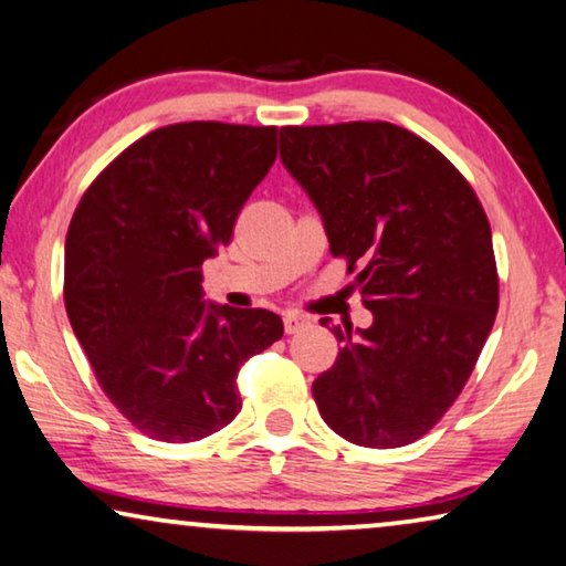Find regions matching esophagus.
Here are the masks:
<instances>
[{
    "label": "esophagus",
    "mask_w": 566,
    "mask_h": 566,
    "mask_svg": "<svg viewBox=\"0 0 566 566\" xmlns=\"http://www.w3.org/2000/svg\"><path fill=\"white\" fill-rule=\"evenodd\" d=\"M304 327H310V319L300 315V312H286L284 315V332L286 335H297Z\"/></svg>",
    "instance_id": "1"
}]
</instances>
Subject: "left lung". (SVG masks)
<instances>
[{"label": "left lung", "mask_w": 566, "mask_h": 566, "mask_svg": "<svg viewBox=\"0 0 566 566\" xmlns=\"http://www.w3.org/2000/svg\"><path fill=\"white\" fill-rule=\"evenodd\" d=\"M280 158L355 272L373 325L332 327L312 382L325 423L365 448L426 436L461 396L499 310L486 211L461 170L400 125H286ZM327 327V322L322 319Z\"/></svg>", "instance_id": "1"}]
</instances>
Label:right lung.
Here are the masks:
<instances>
[{
	"instance_id": "right-lung-1",
	"label": "right lung",
	"mask_w": 566,
	"mask_h": 566,
	"mask_svg": "<svg viewBox=\"0 0 566 566\" xmlns=\"http://www.w3.org/2000/svg\"><path fill=\"white\" fill-rule=\"evenodd\" d=\"M274 158V125H166L107 164L77 203L70 325L107 400L148 438L191 443L229 426L241 365L284 335L274 312L201 302L203 262L229 244Z\"/></svg>"
}]
</instances>
